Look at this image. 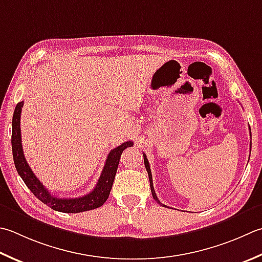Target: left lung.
<instances>
[{"mask_svg":"<svg viewBox=\"0 0 262 262\" xmlns=\"http://www.w3.org/2000/svg\"><path fill=\"white\" fill-rule=\"evenodd\" d=\"M250 130H251V129H250ZM250 134H251V132H250ZM251 144H252V143H250V145H251ZM143 157H144V165H145V168H146V171H147V175H148V179H150V187H151L152 196H153V199H155L156 201H157L159 204H161V206H163V207H167V206H165V204H162L160 201H159V199H158L157 194H156V192H155V187H153V182H152V172H151V169H150V165H148L147 158H146V156L144 155V153H143Z\"/></svg>","mask_w":262,"mask_h":262,"instance_id":"1","label":"left lung"}]
</instances>
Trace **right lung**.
I'll use <instances>...</instances> for the list:
<instances>
[{
	"label": "right lung",
	"mask_w": 262,
	"mask_h": 262,
	"mask_svg": "<svg viewBox=\"0 0 262 262\" xmlns=\"http://www.w3.org/2000/svg\"><path fill=\"white\" fill-rule=\"evenodd\" d=\"M23 105L24 102H19L15 105L12 118L11 144L15 169H17L18 173L23 178V181L27 185V187L33 192L36 198L40 200L46 206H49L51 209L55 210V211L66 213H78L101 207L106 201L107 198H109L112 184H114L115 181L118 165H119L121 153L125 148L133 146V142L128 141L122 143L121 145L117 146L114 150L110 151L109 156L106 158L103 170H102L99 181H97L96 186L91 193L86 194L84 196L75 199H61L58 196H53L49 192V189L45 188L43 184L35 176V173L32 171V169H30L25 159L21 145V133H20V117H21Z\"/></svg>",
	"instance_id": "1"
}]
</instances>
